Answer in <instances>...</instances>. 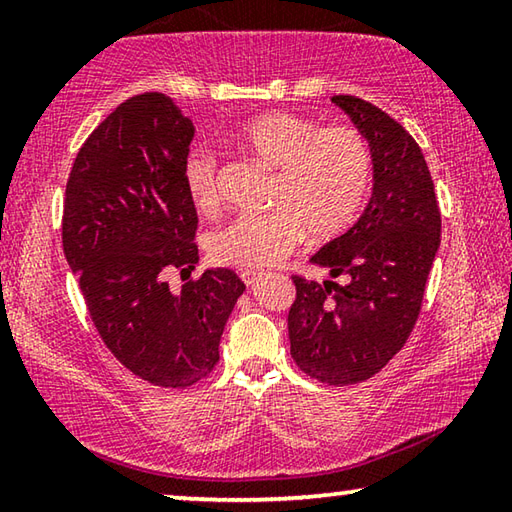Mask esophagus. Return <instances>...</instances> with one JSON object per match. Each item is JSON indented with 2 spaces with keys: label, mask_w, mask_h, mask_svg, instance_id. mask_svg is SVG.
<instances>
[{
  "label": "esophagus",
  "mask_w": 512,
  "mask_h": 512,
  "mask_svg": "<svg viewBox=\"0 0 512 512\" xmlns=\"http://www.w3.org/2000/svg\"><path fill=\"white\" fill-rule=\"evenodd\" d=\"M257 277H259V271H250V268H244V271H241V280H244L246 287H253Z\"/></svg>",
  "instance_id": "obj_1"
}]
</instances>
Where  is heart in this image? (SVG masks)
Masks as SVG:
<instances>
[{"label": "heart", "instance_id": "1", "mask_svg": "<svg viewBox=\"0 0 512 512\" xmlns=\"http://www.w3.org/2000/svg\"><path fill=\"white\" fill-rule=\"evenodd\" d=\"M235 144L275 169L268 192L273 210L239 216L212 232L207 248L214 262L250 271L273 266L300 244L305 230L314 239L341 235L366 203L372 151L357 128L318 126L311 117L273 110L248 119ZM183 180L198 210L219 212V167L210 153H189Z\"/></svg>", "mask_w": 512, "mask_h": 512}]
</instances>
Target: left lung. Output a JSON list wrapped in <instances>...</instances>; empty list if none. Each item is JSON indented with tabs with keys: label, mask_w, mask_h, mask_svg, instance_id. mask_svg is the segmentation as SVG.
<instances>
[{
	"label": "left lung",
	"mask_w": 512,
	"mask_h": 512,
	"mask_svg": "<svg viewBox=\"0 0 512 512\" xmlns=\"http://www.w3.org/2000/svg\"><path fill=\"white\" fill-rule=\"evenodd\" d=\"M332 101L370 144L375 185L361 219L311 262L345 284L293 275L289 341L296 366L329 386L366 381L404 348L440 246V207L418 142L372 103Z\"/></svg>",
	"instance_id": "8db88e82"
}]
</instances>
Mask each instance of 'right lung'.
I'll list each match as a JSON object with an SVG mask.
<instances>
[{
    "instance_id": "obj_1",
    "label": "right lung",
    "mask_w": 512,
    "mask_h": 512,
    "mask_svg": "<svg viewBox=\"0 0 512 512\" xmlns=\"http://www.w3.org/2000/svg\"><path fill=\"white\" fill-rule=\"evenodd\" d=\"M194 124L162 92L117 106L72 164L63 250L101 341L121 366L160 388H187L219 363L223 327L246 284L194 271L198 214L183 180Z\"/></svg>"
}]
</instances>
